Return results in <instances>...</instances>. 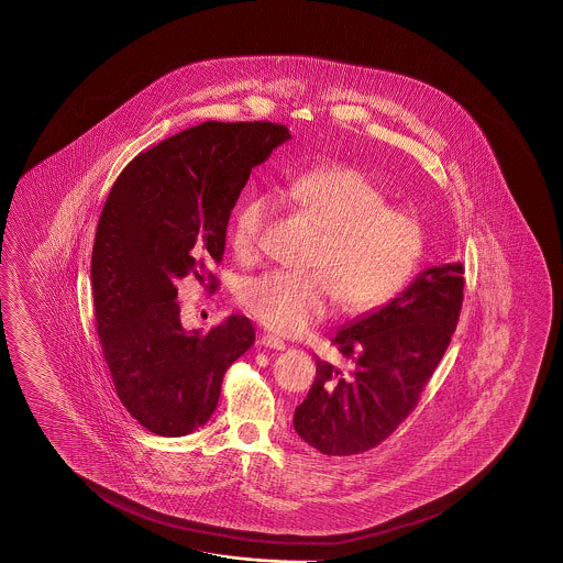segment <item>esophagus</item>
I'll return each mask as SVG.
<instances>
[{
	"label": "esophagus",
	"mask_w": 563,
	"mask_h": 563,
	"mask_svg": "<svg viewBox=\"0 0 563 563\" xmlns=\"http://www.w3.org/2000/svg\"><path fill=\"white\" fill-rule=\"evenodd\" d=\"M257 344L260 346H266V349H276V351H283L287 344L280 341V339H276L273 334H260L257 336Z\"/></svg>",
	"instance_id": "obj_1"
}]
</instances>
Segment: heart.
<instances>
[{"label":"heart","mask_w":563,"mask_h":563,"mask_svg":"<svg viewBox=\"0 0 563 563\" xmlns=\"http://www.w3.org/2000/svg\"><path fill=\"white\" fill-rule=\"evenodd\" d=\"M318 231L307 274L276 273L247 280L239 303L250 318L283 336H297L332 313H363L393 299L423 254V224L415 212L388 206L369 173L353 165L306 170L280 189ZM274 200L256 194L239 206L231 229L238 256L260 254Z\"/></svg>","instance_id":"obj_1"}]
</instances>
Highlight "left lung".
Returning <instances> with one entry per match:
<instances>
[{"mask_svg": "<svg viewBox=\"0 0 563 563\" xmlns=\"http://www.w3.org/2000/svg\"><path fill=\"white\" fill-rule=\"evenodd\" d=\"M461 262L431 266L390 303L342 325L344 374L316 358V379L295 409L297 435L325 456H353L393 435L419 402L459 324Z\"/></svg>", "mask_w": 563, "mask_h": 563, "instance_id": "left-lung-1", "label": "left lung"}]
</instances>
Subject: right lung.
Returning <instances> with one entry per match:
<instances>
[{
	"label": "right lung",
	"instance_id": "1",
	"mask_svg": "<svg viewBox=\"0 0 563 563\" xmlns=\"http://www.w3.org/2000/svg\"><path fill=\"white\" fill-rule=\"evenodd\" d=\"M290 140L283 123L205 121L163 140L121 170L90 260L95 320L121 405L156 435L205 426L222 377L256 341L245 316L208 334L181 325L175 283L217 278L231 210L250 173Z\"/></svg>",
	"mask_w": 563,
	"mask_h": 563
}]
</instances>
